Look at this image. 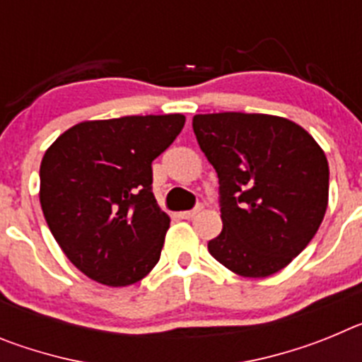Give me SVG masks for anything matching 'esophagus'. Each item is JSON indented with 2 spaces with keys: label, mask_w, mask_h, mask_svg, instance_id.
Wrapping results in <instances>:
<instances>
[{
  "label": "esophagus",
  "mask_w": 362,
  "mask_h": 362,
  "mask_svg": "<svg viewBox=\"0 0 362 362\" xmlns=\"http://www.w3.org/2000/svg\"><path fill=\"white\" fill-rule=\"evenodd\" d=\"M201 210H203V204H197L196 209H192V210H185V212H181V214H179V216L183 217V219H192V217H194V216H197V214H199Z\"/></svg>",
  "instance_id": "obj_1"
}]
</instances>
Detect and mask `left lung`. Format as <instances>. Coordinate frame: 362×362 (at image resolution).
I'll list each match as a JSON object with an SVG mask.
<instances>
[{
    "label": "left lung",
    "mask_w": 362,
    "mask_h": 362,
    "mask_svg": "<svg viewBox=\"0 0 362 362\" xmlns=\"http://www.w3.org/2000/svg\"><path fill=\"white\" fill-rule=\"evenodd\" d=\"M219 177L223 230L209 252L243 277H267L305 250L328 206V161L303 127L268 114L192 119Z\"/></svg>",
    "instance_id": "obj_1"
}]
</instances>
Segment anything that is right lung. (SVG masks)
Returning a JSON list of instances; mask_svg holds the SVG:
<instances>
[{"label":"right lung","instance_id":"1","mask_svg":"<svg viewBox=\"0 0 362 362\" xmlns=\"http://www.w3.org/2000/svg\"><path fill=\"white\" fill-rule=\"evenodd\" d=\"M183 127V114L83 121L45 152L43 216L85 276L129 286L158 264L170 217L152 194V161Z\"/></svg>","mask_w":362,"mask_h":362}]
</instances>
